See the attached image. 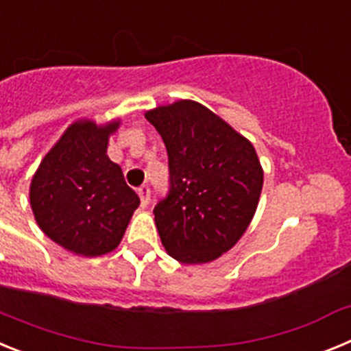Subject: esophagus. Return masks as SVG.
I'll return each mask as SVG.
<instances>
[{
    "label": "esophagus",
    "mask_w": 351,
    "mask_h": 351,
    "mask_svg": "<svg viewBox=\"0 0 351 351\" xmlns=\"http://www.w3.org/2000/svg\"><path fill=\"white\" fill-rule=\"evenodd\" d=\"M138 197H141L142 207L147 206L149 200H151V188H149L147 184H142L141 188H138Z\"/></svg>",
    "instance_id": "esophagus-1"
}]
</instances>
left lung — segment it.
<instances>
[{
    "instance_id": "8db88e82",
    "label": "left lung",
    "mask_w": 351,
    "mask_h": 351,
    "mask_svg": "<svg viewBox=\"0 0 351 351\" xmlns=\"http://www.w3.org/2000/svg\"><path fill=\"white\" fill-rule=\"evenodd\" d=\"M169 154L170 190L154 206L167 253L181 263L219 258L255 216L263 170L246 137L193 100L145 112Z\"/></svg>"
}]
</instances>
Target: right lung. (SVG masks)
Listing matches in <instances>:
<instances>
[{
	"label": "right lung",
	"mask_w": 351,
	"mask_h": 351,
	"mask_svg": "<svg viewBox=\"0 0 351 351\" xmlns=\"http://www.w3.org/2000/svg\"><path fill=\"white\" fill-rule=\"evenodd\" d=\"M119 121H75L31 179L29 202L42 232L64 250L100 256L119 246L141 204L123 170L107 156Z\"/></svg>",
	"instance_id": "1"
}]
</instances>
